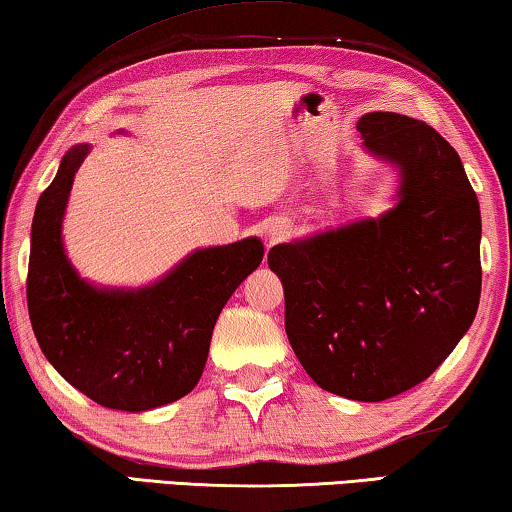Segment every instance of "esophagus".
I'll list each match as a JSON object with an SVG mask.
<instances>
[{"label":"esophagus","instance_id":"esophagus-1","mask_svg":"<svg viewBox=\"0 0 512 512\" xmlns=\"http://www.w3.org/2000/svg\"><path fill=\"white\" fill-rule=\"evenodd\" d=\"M287 234V227H273V230L269 232V236H271V241H278V239H282V236Z\"/></svg>","mask_w":512,"mask_h":512}]
</instances>
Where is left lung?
<instances>
[{
    "label": "left lung",
    "instance_id": "8db88e82",
    "mask_svg": "<svg viewBox=\"0 0 512 512\" xmlns=\"http://www.w3.org/2000/svg\"><path fill=\"white\" fill-rule=\"evenodd\" d=\"M365 149L400 170L398 202L269 250L285 289V331L324 391L381 402L432 375L480 301V207L457 151L395 112L358 119Z\"/></svg>",
    "mask_w": 512,
    "mask_h": 512
}]
</instances>
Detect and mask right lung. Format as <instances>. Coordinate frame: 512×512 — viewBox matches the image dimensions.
I'll return each mask as SVG.
<instances>
[{"instance_id":"1","label":"right lung","mask_w":512,"mask_h":512,"mask_svg":"<svg viewBox=\"0 0 512 512\" xmlns=\"http://www.w3.org/2000/svg\"><path fill=\"white\" fill-rule=\"evenodd\" d=\"M89 144L61 158L38 197L27 305L45 358L68 384L108 409L147 411L183 398L207 363L216 319L264 257L262 241L195 250L142 289H98L64 253L61 220Z\"/></svg>"}]
</instances>
